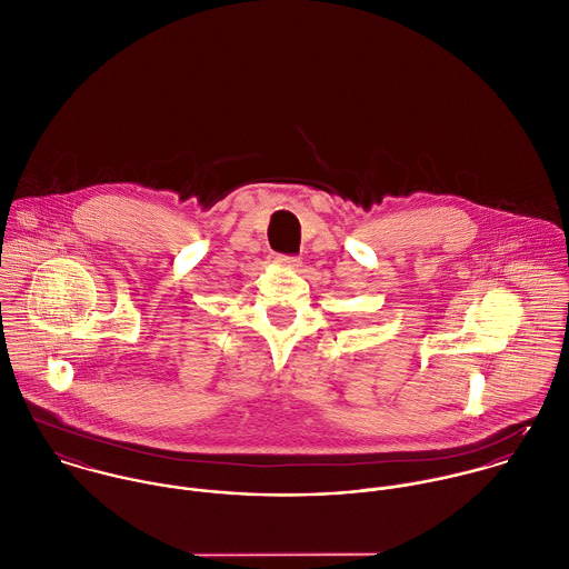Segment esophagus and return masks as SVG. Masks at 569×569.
Here are the masks:
<instances>
[{"label":"esophagus","mask_w":569,"mask_h":569,"mask_svg":"<svg viewBox=\"0 0 569 569\" xmlns=\"http://www.w3.org/2000/svg\"><path fill=\"white\" fill-rule=\"evenodd\" d=\"M274 263H277V266H281V268H299L301 259H297V257H283V254H277V257H274Z\"/></svg>","instance_id":"obj_1"}]
</instances>
